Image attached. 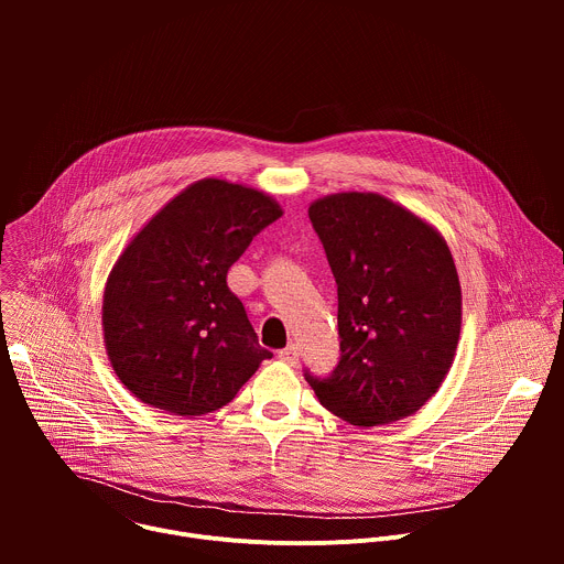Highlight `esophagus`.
<instances>
[{
  "mask_svg": "<svg viewBox=\"0 0 564 564\" xmlns=\"http://www.w3.org/2000/svg\"><path fill=\"white\" fill-rule=\"evenodd\" d=\"M279 359H281L283 364H290V366H294V364L299 361V348H296L294 344H290L288 348L279 350Z\"/></svg>",
  "mask_w": 564,
  "mask_h": 564,
  "instance_id": "esophagus-1",
  "label": "esophagus"
}]
</instances>
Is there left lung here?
<instances>
[{
  "label": "left lung",
  "instance_id": "1",
  "mask_svg": "<svg viewBox=\"0 0 564 564\" xmlns=\"http://www.w3.org/2000/svg\"><path fill=\"white\" fill-rule=\"evenodd\" d=\"M310 220L337 281L341 359L305 372L321 406L370 429L415 415L446 379L462 330V288L437 227L375 192L316 198Z\"/></svg>",
  "mask_w": 564,
  "mask_h": 564
}]
</instances>
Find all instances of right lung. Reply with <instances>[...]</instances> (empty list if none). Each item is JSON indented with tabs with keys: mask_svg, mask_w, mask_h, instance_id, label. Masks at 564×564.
I'll return each instance as SVG.
<instances>
[{
	"mask_svg": "<svg viewBox=\"0 0 564 564\" xmlns=\"http://www.w3.org/2000/svg\"><path fill=\"white\" fill-rule=\"evenodd\" d=\"M279 216L261 189L203 178L129 240L105 285L102 333L113 372L142 404L181 417L214 413L272 357L227 270Z\"/></svg>",
	"mask_w": 564,
	"mask_h": 564,
	"instance_id": "1",
	"label": "right lung"
}]
</instances>
